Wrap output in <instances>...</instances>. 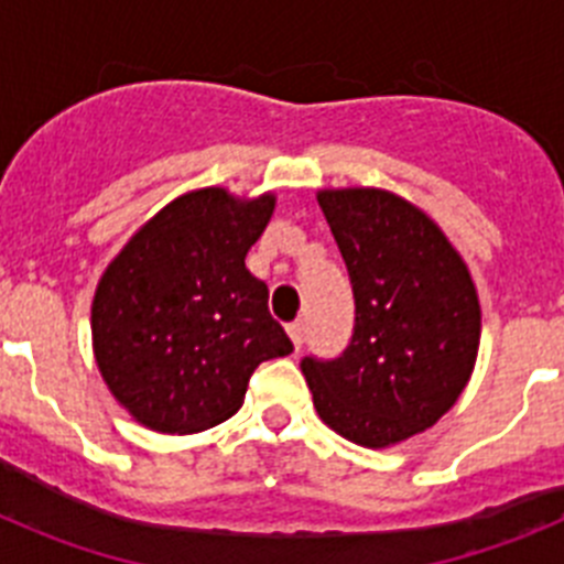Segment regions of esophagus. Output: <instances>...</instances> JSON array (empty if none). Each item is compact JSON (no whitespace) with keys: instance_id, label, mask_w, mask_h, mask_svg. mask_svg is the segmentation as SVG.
<instances>
[{"instance_id":"34e87169","label":"esophagus","mask_w":564,"mask_h":564,"mask_svg":"<svg viewBox=\"0 0 564 564\" xmlns=\"http://www.w3.org/2000/svg\"><path fill=\"white\" fill-rule=\"evenodd\" d=\"M288 336H291L293 347H296V350H302V341H305V325H302V322H293V325H288Z\"/></svg>"}]
</instances>
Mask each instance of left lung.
I'll use <instances>...</instances> for the list:
<instances>
[{
    "instance_id": "1",
    "label": "left lung",
    "mask_w": 564,
    "mask_h": 564,
    "mask_svg": "<svg viewBox=\"0 0 564 564\" xmlns=\"http://www.w3.org/2000/svg\"><path fill=\"white\" fill-rule=\"evenodd\" d=\"M350 273L356 327L333 361L302 372L318 417L347 441L387 449L441 421L480 350V299L430 214L387 188L316 194Z\"/></svg>"
}]
</instances>
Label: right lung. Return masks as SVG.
I'll return each instance as SVG.
<instances>
[{
    "instance_id": "obj_1",
    "label": "right lung",
    "mask_w": 564,
    "mask_h": 564,
    "mask_svg": "<svg viewBox=\"0 0 564 564\" xmlns=\"http://www.w3.org/2000/svg\"><path fill=\"white\" fill-rule=\"evenodd\" d=\"M276 194L208 186L129 237L93 299V352L112 398L147 430L194 435L242 406L259 364L293 352L246 268Z\"/></svg>"
}]
</instances>
